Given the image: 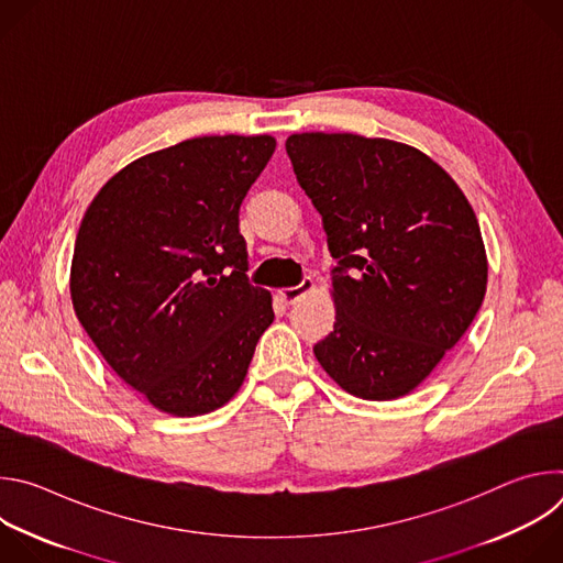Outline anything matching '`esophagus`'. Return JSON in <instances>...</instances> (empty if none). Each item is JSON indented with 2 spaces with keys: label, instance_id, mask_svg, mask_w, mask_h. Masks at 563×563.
<instances>
[{
  "label": "esophagus",
  "instance_id": "34e87169",
  "mask_svg": "<svg viewBox=\"0 0 563 563\" xmlns=\"http://www.w3.org/2000/svg\"><path fill=\"white\" fill-rule=\"evenodd\" d=\"M311 289H313V280H311V278H302L296 287H285V289H280L278 296H280V300H283L285 305H294L300 296H305V294L311 291Z\"/></svg>",
  "mask_w": 563,
  "mask_h": 563
}]
</instances>
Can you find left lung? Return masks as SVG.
<instances>
[{
	"instance_id": "8db88e82",
	"label": "left lung",
	"mask_w": 563,
	"mask_h": 563,
	"mask_svg": "<svg viewBox=\"0 0 563 563\" xmlns=\"http://www.w3.org/2000/svg\"><path fill=\"white\" fill-rule=\"evenodd\" d=\"M285 148L339 261L334 332L313 354L358 398L406 396L484 302L488 258L476 216L456 183L415 146L294 133Z\"/></svg>"
}]
</instances>
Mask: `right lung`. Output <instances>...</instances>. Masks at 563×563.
<instances>
[{
	"instance_id": "1",
	"label": "right lung",
	"mask_w": 563,
	"mask_h": 563,
	"mask_svg": "<svg viewBox=\"0 0 563 563\" xmlns=\"http://www.w3.org/2000/svg\"><path fill=\"white\" fill-rule=\"evenodd\" d=\"M274 148L272 135H205L148 153L100 189L79 224L73 309L159 412L222 408L272 325L238 213Z\"/></svg>"
}]
</instances>
